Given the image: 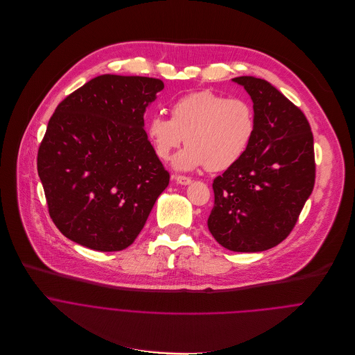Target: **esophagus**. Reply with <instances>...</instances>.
I'll use <instances>...</instances> for the list:
<instances>
[{"mask_svg": "<svg viewBox=\"0 0 355 355\" xmlns=\"http://www.w3.org/2000/svg\"><path fill=\"white\" fill-rule=\"evenodd\" d=\"M175 182H176L178 184H182V186H189L193 180H191L190 178H186V176H176V178H175Z\"/></svg>", "mask_w": 355, "mask_h": 355, "instance_id": "1", "label": "esophagus"}]
</instances>
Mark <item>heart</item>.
<instances>
[{"mask_svg": "<svg viewBox=\"0 0 355 355\" xmlns=\"http://www.w3.org/2000/svg\"><path fill=\"white\" fill-rule=\"evenodd\" d=\"M171 114H151L146 131L161 161H169L175 150L189 144L172 161L179 172L232 168L248 153L256 131V116L246 99L227 98L209 89L178 98Z\"/></svg>", "mask_w": 355, "mask_h": 355, "instance_id": "heart-1", "label": "heart"}]
</instances>
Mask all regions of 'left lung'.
<instances>
[{
    "label": "left lung",
    "instance_id": "left-lung-1",
    "mask_svg": "<svg viewBox=\"0 0 355 355\" xmlns=\"http://www.w3.org/2000/svg\"><path fill=\"white\" fill-rule=\"evenodd\" d=\"M253 102L256 131L245 157L214 179L207 225L232 252H263L293 231L315 184L313 135L305 114L275 87L236 77Z\"/></svg>",
    "mask_w": 355,
    "mask_h": 355
}]
</instances>
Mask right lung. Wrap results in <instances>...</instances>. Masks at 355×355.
Returning a JSON list of instances; mask_svg holds the SVG:
<instances>
[{"label":"right lung","mask_w":355,"mask_h":355,"mask_svg":"<svg viewBox=\"0 0 355 355\" xmlns=\"http://www.w3.org/2000/svg\"><path fill=\"white\" fill-rule=\"evenodd\" d=\"M162 89L157 78L105 74L57 106L37 173L50 217L69 241L117 252L144 228L169 184L144 130V113Z\"/></svg>","instance_id":"right-lung-1"}]
</instances>
